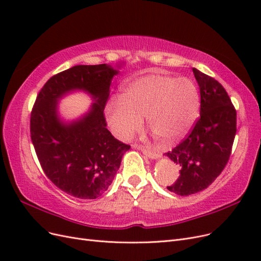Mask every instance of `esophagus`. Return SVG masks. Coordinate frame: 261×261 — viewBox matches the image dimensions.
<instances>
[{
    "label": "esophagus",
    "mask_w": 261,
    "mask_h": 261,
    "mask_svg": "<svg viewBox=\"0 0 261 261\" xmlns=\"http://www.w3.org/2000/svg\"><path fill=\"white\" fill-rule=\"evenodd\" d=\"M135 148L141 150V151H143V152H144L146 155H148L149 158H151V159H158V158L160 156V153L158 152V151H155V150L147 149V148H145L144 146H141V145H135Z\"/></svg>",
    "instance_id": "esophagus-1"
}]
</instances>
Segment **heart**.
<instances>
[{
  "instance_id": "heart-1",
  "label": "heart",
  "mask_w": 261,
  "mask_h": 261,
  "mask_svg": "<svg viewBox=\"0 0 261 261\" xmlns=\"http://www.w3.org/2000/svg\"><path fill=\"white\" fill-rule=\"evenodd\" d=\"M120 101L107 106L108 122L115 135L128 139L146 117L149 130L161 146H171L191 130L199 112L200 98L187 78L151 73L126 85Z\"/></svg>"
}]
</instances>
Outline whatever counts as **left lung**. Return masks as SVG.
<instances>
[{"label":"left lung","instance_id":"obj_1","mask_svg":"<svg viewBox=\"0 0 261 261\" xmlns=\"http://www.w3.org/2000/svg\"><path fill=\"white\" fill-rule=\"evenodd\" d=\"M200 90V116L188 135L167 154L180 167L174 184L167 186L179 196L207 188L230 159L236 134V110L224 87L193 68Z\"/></svg>","mask_w":261,"mask_h":261}]
</instances>
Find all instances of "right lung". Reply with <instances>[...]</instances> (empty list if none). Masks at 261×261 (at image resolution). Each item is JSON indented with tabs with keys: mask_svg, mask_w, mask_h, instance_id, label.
Returning <instances> with one entry per match:
<instances>
[{
	"mask_svg": "<svg viewBox=\"0 0 261 261\" xmlns=\"http://www.w3.org/2000/svg\"><path fill=\"white\" fill-rule=\"evenodd\" d=\"M117 70L110 65H76L52 76L39 91L30 113V137L39 163L52 183L81 199L103 194L130 148L107 128L105 107ZM83 89L94 97L90 113L69 125L60 123L56 100Z\"/></svg>",
	"mask_w": 261,
	"mask_h": 261,
	"instance_id": "1",
	"label": "right lung"
}]
</instances>
